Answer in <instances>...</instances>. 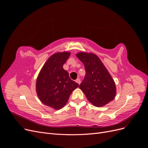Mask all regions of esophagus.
Listing matches in <instances>:
<instances>
[{
	"label": "esophagus",
	"instance_id": "1",
	"mask_svg": "<svg viewBox=\"0 0 148 148\" xmlns=\"http://www.w3.org/2000/svg\"><path fill=\"white\" fill-rule=\"evenodd\" d=\"M75 82H77V83H78L79 84H80V83H81V81H80V79H79V78H77V79H76V80H75Z\"/></svg>",
	"mask_w": 148,
	"mask_h": 148
}]
</instances>
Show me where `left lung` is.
Instances as JSON below:
<instances>
[{
	"label": "left lung",
	"instance_id": "obj_1",
	"mask_svg": "<svg viewBox=\"0 0 148 148\" xmlns=\"http://www.w3.org/2000/svg\"><path fill=\"white\" fill-rule=\"evenodd\" d=\"M77 57L84 64L86 75L79 85L88 100L96 107H102L112 101L116 86L108 70L101 59L92 53L81 52Z\"/></svg>",
	"mask_w": 148,
	"mask_h": 148
}]
</instances>
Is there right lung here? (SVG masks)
<instances>
[{"mask_svg":"<svg viewBox=\"0 0 148 148\" xmlns=\"http://www.w3.org/2000/svg\"><path fill=\"white\" fill-rule=\"evenodd\" d=\"M70 52H57L44 64L37 78L36 89L39 100L52 109H62L79 84L71 80L63 65Z\"/></svg>","mask_w":148,"mask_h":148,"instance_id":"right-lung-1","label":"right lung"}]
</instances>
